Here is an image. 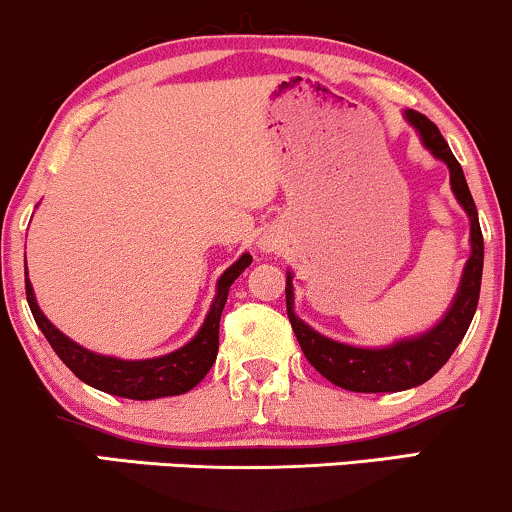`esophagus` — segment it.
I'll return each mask as SVG.
<instances>
[{
	"mask_svg": "<svg viewBox=\"0 0 512 512\" xmlns=\"http://www.w3.org/2000/svg\"><path fill=\"white\" fill-rule=\"evenodd\" d=\"M263 249H266V251H270V249H273V244H270V242H266V244H263Z\"/></svg>",
	"mask_w": 512,
	"mask_h": 512,
	"instance_id": "34e87169",
	"label": "esophagus"
}]
</instances>
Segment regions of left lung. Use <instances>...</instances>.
Wrapping results in <instances>:
<instances>
[{
	"instance_id": "left-lung-1",
	"label": "left lung",
	"mask_w": 512,
	"mask_h": 512,
	"mask_svg": "<svg viewBox=\"0 0 512 512\" xmlns=\"http://www.w3.org/2000/svg\"><path fill=\"white\" fill-rule=\"evenodd\" d=\"M407 124L422 138L424 148L441 160L450 172V189L458 198L462 210L470 218V258L462 268V278L453 302L441 321L426 333L412 338L395 340L386 347H357L326 338L309 323L294 314V287L292 273L287 270V316L292 330L297 335L304 357L321 376H326L335 386L352 390V393H400V390L422 386L431 376L448 362L450 354L465 338L470 328L474 311H477L479 290H482V268H484V237L479 227L477 206L467 186L465 172L460 162L450 153L446 138L441 136L438 126L426 119L424 114L405 110Z\"/></svg>"
}]
</instances>
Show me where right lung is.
Listing matches in <instances>:
<instances>
[{
  "mask_svg": "<svg viewBox=\"0 0 512 512\" xmlns=\"http://www.w3.org/2000/svg\"><path fill=\"white\" fill-rule=\"evenodd\" d=\"M251 266V254H242L230 268L218 278L215 285V299L210 304L206 321L198 328V333L186 342L184 347L170 354L153 359H119L107 357V354L90 352L83 345H78L71 338H66L54 323L47 321L42 314L38 299H35L33 285L28 280L26 266V297L30 314L42 330L57 357L69 366L74 374L88 386L102 390V393L119 395L129 400H158L167 395H182L203 381L218 357V333H220V316L225 309L227 294H230L232 282Z\"/></svg>",
  "mask_w": 512,
  "mask_h": 512,
  "instance_id": "1",
  "label": "right lung"
}]
</instances>
